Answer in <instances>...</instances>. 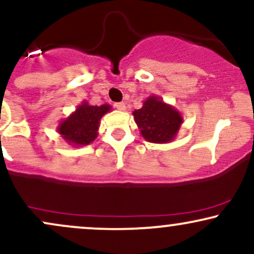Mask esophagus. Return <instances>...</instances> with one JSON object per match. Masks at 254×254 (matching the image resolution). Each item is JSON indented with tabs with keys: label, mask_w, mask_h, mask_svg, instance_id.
<instances>
[{
	"label": "esophagus",
	"mask_w": 254,
	"mask_h": 254,
	"mask_svg": "<svg viewBox=\"0 0 254 254\" xmlns=\"http://www.w3.org/2000/svg\"><path fill=\"white\" fill-rule=\"evenodd\" d=\"M115 107L119 111H125L127 110V106H125L124 103H116L115 104Z\"/></svg>",
	"instance_id": "1"
}]
</instances>
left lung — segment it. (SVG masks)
<instances>
[{"label":"left lung","mask_w":254,"mask_h":254,"mask_svg":"<svg viewBox=\"0 0 254 254\" xmlns=\"http://www.w3.org/2000/svg\"><path fill=\"white\" fill-rule=\"evenodd\" d=\"M132 115L142 137L150 143H170L184 122L182 113L157 95H150Z\"/></svg>","instance_id":"left-lung-1"}]
</instances>
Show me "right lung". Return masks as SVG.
<instances>
[{"label": "right lung", "mask_w": 254, "mask_h": 254, "mask_svg": "<svg viewBox=\"0 0 254 254\" xmlns=\"http://www.w3.org/2000/svg\"><path fill=\"white\" fill-rule=\"evenodd\" d=\"M111 110L112 107L109 104L93 106L84 100L70 116L60 122L57 132L66 143L72 147L88 145L93 143L98 137L101 117Z\"/></svg>", "instance_id": "right-lung-1"}]
</instances>
